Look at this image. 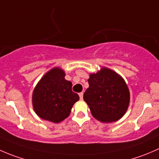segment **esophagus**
Returning a JSON list of instances; mask_svg holds the SVG:
<instances>
[{"label": "esophagus", "mask_w": 159, "mask_h": 159, "mask_svg": "<svg viewBox=\"0 0 159 159\" xmlns=\"http://www.w3.org/2000/svg\"><path fill=\"white\" fill-rule=\"evenodd\" d=\"M83 92H81V93H79V97H80V99H81V100H82L83 99Z\"/></svg>", "instance_id": "obj_1"}]
</instances>
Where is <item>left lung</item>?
I'll return each instance as SVG.
<instances>
[{
	"label": "left lung",
	"mask_w": 159,
	"mask_h": 159,
	"mask_svg": "<svg viewBox=\"0 0 159 159\" xmlns=\"http://www.w3.org/2000/svg\"><path fill=\"white\" fill-rule=\"evenodd\" d=\"M89 89L84 93L94 118L102 122H113L119 120L129 108L130 93L125 81L116 72L102 68L91 74Z\"/></svg>",
	"instance_id": "obj_1"
}]
</instances>
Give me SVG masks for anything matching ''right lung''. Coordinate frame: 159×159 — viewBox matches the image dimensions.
Wrapping results in <instances>:
<instances>
[{
	"label": "right lung",
	"mask_w": 159,
	"mask_h": 159,
	"mask_svg": "<svg viewBox=\"0 0 159 159\" xmlns=\"http://www.w3.org/2000/svg\"><path fill=\"white\" fill-rule=\"evenodd\" d=\"M65 73L59 68L50 70L42 77L32 95L35 113L41 118L59 123L69 116L74 104L79 100L72 91V83L65 78Z\"/></svg>",
	"instance_id": "1"
}]
</instances>
